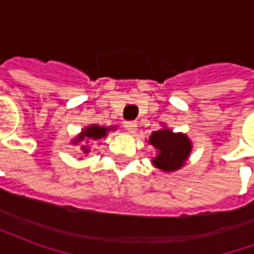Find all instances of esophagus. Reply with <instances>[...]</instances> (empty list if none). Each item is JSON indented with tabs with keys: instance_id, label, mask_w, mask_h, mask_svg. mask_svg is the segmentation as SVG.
I'll return each instance as SVG.
<instances>
[{
	"instance_id": "34e87169",
	"label": "esophagus",
	"mask_w": 254,
	"mask_h": 254,
	"mask_svg": "<svg viewBox=\"0 0 254 254\" xmlns=\"http://www.w3.org/2000/svg\"><path fill=\"white\" fill-rule=\"evenodd\" d=\"M124 127L127 129L129 133H134L136 132V129H137V124L134 121H125L124 122Z\"/></svg>"
}]
</instances>
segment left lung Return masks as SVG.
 Segmentation results:
<instances>
[{
	"instance_id": "obj_1",
	"label": "left lung",
	"mask_w": 254,
	"mask_h": 254,
	"mask_svg": "<svg viewBox=\"0 0 254 254\" xmlns=\"http://www.w3.org/2000/svg\"><path fill=\"white\" fill-rule=\"evenodd\" d=\"M159 130L151 133L147 143L156 149L152 165L163 173H174L187 165L193 144L185 133L173 132L162 124Z\"/></svg>"
}]
</instances>
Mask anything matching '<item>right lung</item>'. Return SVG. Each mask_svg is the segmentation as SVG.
Segmentation results:
<instances>
[{
  "mask_svg": "<svg viewBox=\"0 0 254 254\" xmlns=\"http://www.w3.org/2000/svg\"><path fill=\"white\" fill-rule=\"evenodd\" d=\"M111 130H117V127H100V125H96V124L88 125V127L81 129V132L78 133L76 137L72 138L70 144L72 145H78L80 144V149L83 151L84 154H88L89 148L87 147L88 141H95V140L105 138Z\"/></svg>",
  "mask_w": 254,
  "mask_h": 254,
  "instance_id": "obj_1",
  "label": "right lung"
}]
</instances>
